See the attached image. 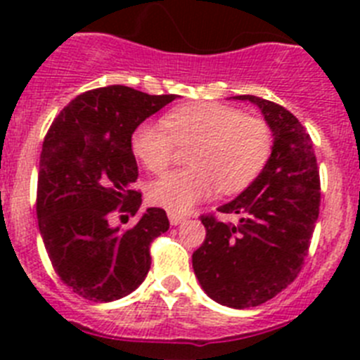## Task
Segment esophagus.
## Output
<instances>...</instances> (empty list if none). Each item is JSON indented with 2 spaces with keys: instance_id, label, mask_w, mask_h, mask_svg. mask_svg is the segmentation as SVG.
<instances>
[{
  "instance_id": "1",
  "label": "esophagus",
  "mask_w": 360,
  "mask_h": 360,
  "mask_svg": "<svg viewBox=\"0 0 360 360\" xmlns=\"http://www.w3.org/2000/svg\"><path fill=\"white\" fill-rule=\"evenodd\" d=\"M169 221H171V225H180V224H184V221H187V216L169 212Z\"/></svg>"
}]
</instances>
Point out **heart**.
Returning a JSON list of instances; mask_svg holds the SVG:
<instances>
[{
    "mask_svg": "<svg viewBox=\"0 0 360 360\" xmlns=\"http://www.w3.org/2000/svg\"><path fill=\"white\" fill-rule=\"evenodd\" d=\"M173 142L191 148L186 157L189 169L153 182L149 200L180 214L211 198L214 191L219 196H232L247 189L269 160L272 133L265 120L216 103L173 108L162 126L144 120L131 133L133 155L151 173L169 167Z\"/></svg>",
    "mask_w": 360,
    "mask_h": 360,
    "instance_id": "b5f03b06",
    "label": "heart"
}]
</instances>
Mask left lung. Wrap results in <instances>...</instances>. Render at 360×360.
<instances>
[{
	"label": "left lung",
	"mask_w": 360,
	"mask_h": 360,
	"mask_svg": "<svg viewBox=\"0 0 360 360\" xmlns=\"http://www.w3.org/2000/svg\"><path fill=\"white\" fill-rule=\"evenodd\" d=\"M262 110L272 153L243 193L219 205L240 219L202 216L205 241L193 254L203 292L224 307H257L297 278L319 216L321 186L310 135L290 111L254 95H236Z\"/></svg>",
	"instance_id": "1"
}]
</instances>
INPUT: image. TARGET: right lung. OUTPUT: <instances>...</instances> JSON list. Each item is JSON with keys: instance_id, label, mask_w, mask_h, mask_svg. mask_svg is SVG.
<instances>
[{"instance_id": "obj_1", "label": "right lung", "mask_w": 360, "mask_h": 360, "mask_svg": "<svg viewBox=\"0 0 360 360\" xmlns=\"http://www.w3.org/2000/svg\"><path fill=\"white\" fill-rule=\"evenodd\" d=\"M178 95L106 86L79 95L44 136L37 173V221L53 269L81 297L110 303L131 294L151 266L149 243L169 229L164 209L141 212L131 133ZM115 210L139 215L128 231Z\"/></svg>"}]
</instances>
